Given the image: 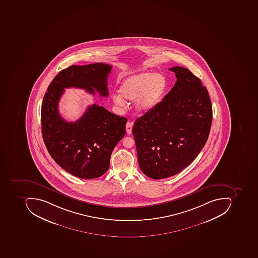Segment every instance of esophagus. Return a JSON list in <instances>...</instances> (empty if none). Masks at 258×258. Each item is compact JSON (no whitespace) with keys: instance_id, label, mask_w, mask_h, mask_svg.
Listing matches in <instances>:
<instances>
[{"instance_id":"1","label":"esophagus","mask_w":258,"mask_h":258,"mask_svg":"<svg viewBox=\"0 0 258 258\" xmlns=\"http://www.w3.org/2000/svg\"><path fill=\"white\" fill-rule=\"evenodd\" d=\"M133 122H131V121H128L126 123V125H125V128H126V132L128 133V135L132 134V130H133Z\"/></svg>"}]
</instances>
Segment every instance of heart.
<instances>
[{
	"instance_id": "1",
	"label": "heart",
	"mask_w": 258,
	"mask_h": 258,
	"mask_svg": "<svg viewBox=\"0 0 258 258\" xmlns=\"http://www.w3.org/2000/svg\"><path fill=\"white\" fill-rule=\"evenodd\" d=\"M168 83L164 75L153 72L134 74L123 80L119 92L112 95V101L119 108H125L126 101H135L140 111H149L160 105L167 92Z\"/></svg>"
}]
</instances>
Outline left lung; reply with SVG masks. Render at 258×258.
Returning a JSON list of instances; mask_svg holds the SVG:
<instances>
[{"mask_svg":"<svg viewBox=\"0 0 258 258\" xmlns=\"http://www.w3.org/2000/svg\"><path fill=\"white\" fill-rule=\"evenodd\" d=\"M177 81L160 105L133 125L143 174L163 179L178 174L199 155L209 137L212 107L202 81L189 70L170 68Z\"/></svg>","mask_w":258,"mask_h":258,"instance_id":"obj_1","label":"left lung"}]
</instances>
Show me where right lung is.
I'll use <instances>...</instances> for the list:
<instances>
[{"mask_svg": "<svg viewBox=\"0 0 258 258\" xmlns=\"http://www.w3.org/2000/svg\"><path fill=\"white\" fill-rule=\"evenodd\" d=\"M111 66L102 62L69 67L52 80L41 108L42 138L52 158L75 177L93 179L108 170L111 153L125 134L127 118L94 104L74 122L59 115L58 104L65 88L85 89L108 95Z\"/></svg>", "mask_w": 258, "mask_h": 258, "instance_id": "obj_1", "label": "right lung"}]
</instances>
